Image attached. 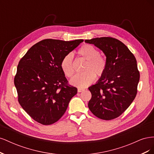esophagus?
<instances>
[{"mask_svg": "<svg viewBox=\"0 0 154 154\" xmlns=\"http://www.w3.org/2000/svg\"><path fill=\"white\" fill-rule=\"evenodd\" d=\"M84 91H85L84 88H78V92H81Z\"/></svg>", "mask_w": 154, "mask_h": 154, "instance_id": "obj_1", "label": "esophagus"}]
</instances>
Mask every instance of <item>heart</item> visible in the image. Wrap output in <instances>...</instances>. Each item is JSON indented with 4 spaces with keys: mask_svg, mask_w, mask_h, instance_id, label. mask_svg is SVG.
<instances>
[{
    "mask_svg": "<svg viewBox=\"0 0 154 154\" xmlns=\"http://www.w3.org/2000/svg\"><path fill=\"white\" fill-rule=\"evenodd\" d=\"M78 54L87 60L83 68L85 71L74 75L71 79L70 83L74 86L84 88L95 80V73L99 77L103 75L106 69V62L105 58L100 54L99 51L90 44L82 46L78 50ZM61 68L66 76H72L74 70L72 53H69L63 57L61 62Z\"/></svg>",
    "mask_w": 154,
    "mask_h": 154,
    "instance_id": "b5f03b06",
    "label": "heart"
}]
</instances>
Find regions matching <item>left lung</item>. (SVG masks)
<instances>
[{
  "instance_id": "8db88e82",
  "label": "left lung",
  "mask_w": 154,
  "mask_h": 154,
  "mask_svg": "<svg viewBox=\"0 0 154 154\" xmlns=\"http://www.w3.org/2000/svg\"><path fill=\"white\" fill-rule=\"evenodd\" d=\"M106 56L104 74L88 87L92 97L88 106L100 119L111 120L122 114L137 94L140 74L134 55L122 42L111 37L85 40Z\"/></svg>"
}]
</instances>
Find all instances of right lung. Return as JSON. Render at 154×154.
Here are the masks:
<instances>
[{"mask_svg": "<svg viewBox=\"0 0 154 154\" xmlns=\"http://www.w3.org/2000/svg\"><path fill=\"white\" fill-rule=\"evenodd\" d=\"M82 42L43 40L32 45L18 63L14 79L18 100L38 123L57 122L77 94V88L67 84L61 62Z\"/></svg>", "mask_w": 154, "mask_h": 154, "instance_id": "obj_1", "label": "right lung"}]
</instances>
